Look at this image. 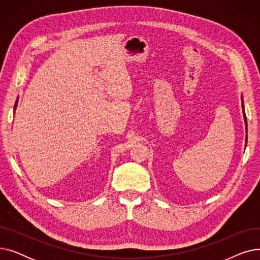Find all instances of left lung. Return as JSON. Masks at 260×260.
<instances>
[{"mask_svg": "<svg viewBox=\"0 0 260 260\" xmlns=\"http://www.w3.org/2000/svg\"><path fill=\"white\" fill-rule=\"evenodd\" d=\"M242 107H243V104H242ZM243 116H244V121H245V123H247V118H245V114H244V112H243Z\"/></svg>", "mask_w": 260, "mask_h": 260, "instance_id": "1", "label": "left lung"}]
</instances>
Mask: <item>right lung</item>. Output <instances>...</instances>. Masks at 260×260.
<instances>
[{
	"label": "right lung",
	"instance_id": "1",
	"mask_svg": "<svg viewBox=\"0 0 260 260\" xmlns=\"http://www.w3.org/2000/svg\"><path fill=\"white\" fill-rule=\"evenodd\" d=\"M17 104H18V99H17V101H16V105H15V111H16V108H17Z\"/></svg>",
	"mask_w": 260,
	"mask_h": 260
}]
</instances>
